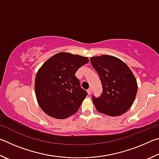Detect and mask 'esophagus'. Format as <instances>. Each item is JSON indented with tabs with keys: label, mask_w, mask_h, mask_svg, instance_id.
I'll use <instances>...</instances> for the list:
<instances>
[{
	"label": "esophagus",
	"mask_w": 159,
	"mask_h": 159,
	"mask_svg": "<svg viewBox=\"0 0 159 159\" xmlns=\"http://www.w3.org/2000/svg\"><path fill=\"white\" fill-rule=\"evenodd\" d=\"M87 92H88V95H91V93H92V88H89V89H88V90H87Z\"/></svg>",
	"instance_id": "1"
}]
</instances>
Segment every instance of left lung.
Here are the masks:
<instances>
[{
	"instance_id": "obj_1",
	"label": "left lung",
	"mask_w": 159,
	"mask_h": 159,
	"mask_svg": "<svg viewBox=\"0 0 159 159\" xmlns=\"http://www.w3.org/2000/svg\"><path fill=\"white\" fill-rule=\"evenodd\" d=\"M90 61L103 88L100 97L93 96L96 109L109 116L124 114L133 105L138 92V83L130 69L124 61L111 55L92 57Z\"/></svg>"
}]
</instances>
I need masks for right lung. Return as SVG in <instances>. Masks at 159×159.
Masks as SVG:
<instances>
[{
    "instance_id": "obj_1",
    "label": "right lung",
    "mask_w": 159,
    "mask_h": 159,
    "mask_svg": "<svg viewBox=\"0 0 159 159\" xmlns=\"http://www.w3.org/2000/svg\"><path fill=\"white\" fill-rule=\"evenodd\" d=\"M88 61L86 57L61 52L41 66L34 88L38 104L45 114L57 119L76 114L88 94L80 88L75 73Z\"/></svg>"
}]
</instances>
